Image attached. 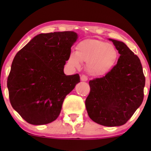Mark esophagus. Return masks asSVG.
I'll return each instance as SVG.
<instances>
[{
    "instance_id": "34e87169",
    "label": "esophagus",
    "mask_w": 151,
    "mask_h": 151,
    "mask_svg": "<svg viewBox=\"0 0 151 151\" xmlns=\"http://www.w3.org/2000/svg\"><path fill=\"white\" fill-rule=\"evenodd\" d=\"M80 79H81V81H86L88 80V78L86 75H81Z\"/></svg>"
}]
</instances>
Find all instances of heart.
I'll return each mask as SVG.
<instances>
[{
    "label": "heart",
    "mask_w": 151,
    "mask_h": 151,
    "mask_svg": "<svg viewBox=\"0 0 151 151\" xmlns=\"http://www.w3.org/2000/svg\"><path fill=\"white\" fill-rule=\"evenodd\" d=\"M118 53L113 46L96 39H86L76 46V52H72L68 64L73 68L79 69L82 62L86 63V70L90 75L101 76L113 67Z\"/></svg>",
    "instance_id": "heart-1"
}]
</instances>
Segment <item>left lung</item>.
I'll return each mask as SVG.
<instances>
[{
    "label": "left lung",
    "instance_id": "left-lung-1",
    "mask_svg": "<svg viewBox=\"0 0 151 151\" xmlns=\"http://www.w3.org/2000/svg\"><path fill=\"white\" fill-rule=\"evenodd\" d=\"M109 40L120 57L104 77L89 81L85 105L91 120L111 127L125 124L141 105L145 79L138 57L123 42Z\"/></svg>",
    "mask_w": 151,
    "mask_h": 151
}]
</instances>
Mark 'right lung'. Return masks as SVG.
Instances as JSON below:
<instances>
[{"mask_svg": "<svg viewBox=\"0 0 151 151\" xmlns=\"http://www.w3.org/2000/svg\"><path fill=\"white\" fill-rule=\"evenodd\" d=\"M77 39L72 31L37 35L15 56L7 81L13 108L32 125L58 119L65 96L80 81L64 66Z\"/></svg>", "mask_w": 151, "mask_h": 151, "instance_id": "right-lung-1", "label": "right lung"}]
</instances>
